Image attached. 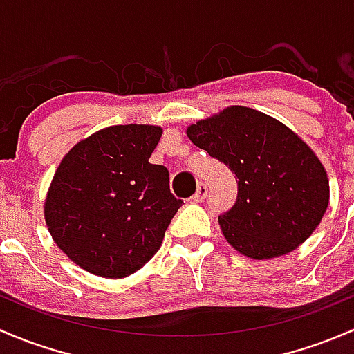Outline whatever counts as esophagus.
I'll use <instances>...</instances> for the list:
<instances>
[{"label":"esophagus","mask_w":354,"mask_h":354,"mask_svg":"<svg viewBox=\"0 0 354 354\" xmlns=\"http://www.w3.org/2000/svg\"><path fill=\"white\" fill-rule=\"evenodd\" d=\"M205 195H207V185L203 183V181H200L197 185V192H195V195L192 197V200H194V202H202V200L205 198Z\"/></svg>","instance_id":"34e87169"}]
</instances>
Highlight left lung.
Returning a JSON list of instances; mask_svg holds the SVG:
<instances>
[{"mask_svg": "<svg viewBox=\"0 0 354 354\" xmlns=\"http://www.w3.org/2000/svg\"><path fill=\"white\" fill-rule=\"evenodd\" d=\"M187 135L236 174V203L219 224L238 253L253 260L288 255L317 230L329 207V178L291 128L257 109L230 106L190 124Z\"/></svg>", "mask_w": 354, "mask_h": 354, "instance_id": "8db88e82", "label": "left lung"}]
</instances>
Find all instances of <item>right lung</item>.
Here are the masks:
<instances>
[{
  "instance_id": "1",
  "label": "right lung",
  "mask_w": 354,
  "mask_h": 354,
  "mask_svg": "<svg viewBox=\"0 0 354 354\" xmlns=\"http://www.w3.org/2000/svg\"><path fill=\"white\" fill-rule=\"evenodd\" d=\"M160 135L156 124H114L75 144L59 162L46 195V226L87 272L123 279L160 248L183 203L169 192L166 167L149 162Z\"/></svg>"
}]
</instances>
